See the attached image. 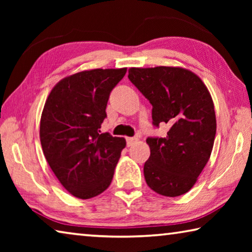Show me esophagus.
<instances>
[{
  "instance_id": "obj_1",
  "label": "esophagus",
  "mask_w": 252,
  "mask_h": 252,
  "mask_svg": "<svg viewBox=\"0 0 252 252\" xmlns=\"http://www.w3.org/2000/svg\"><path fill=\"white\" fill-rule=\"evenodd\" d=\"M138 141V138H126V144L127 147L133 146V144Z\"/></svg>"
}]
</instances>
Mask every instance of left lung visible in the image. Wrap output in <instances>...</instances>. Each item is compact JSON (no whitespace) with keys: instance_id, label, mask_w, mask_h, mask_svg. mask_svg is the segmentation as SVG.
<instances>
[{"instance_id":"left-lung-1","label":"left lung","mask_w":252,"mask_h":252,"mask_svg":"<svg viewBox=\"0 0 252 252\" xmlns=\"http://www.w3.org/2000/svg\"><path fill=\"white\" fill-rule=\"evenodd\" d=\"M127 78L152 104L153 126H170L164 138H148L147 185L165 197L185 194L210 159L217 121L210 92L180 66L130 67Z\"/></svg>"}]
</instances>
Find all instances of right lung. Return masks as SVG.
<instances>
[{"instance_id": "obj_1", "label": "right lung", "mask_w": 252, "mask_h": 252, "mask_svg": "<svg viewBox=\"0 0 252 252\" xmlns=\"http://www.w3.org/2000/svg\"><path fill=\"white\" fill-rule=\"evenodd\" d=\"M126 72V67L78 72L59 81L45 101L42 150L60 183L79 199L108 189L126 144L125 138L100 133L110 93Z\"/></svg>"}]
</instances>
